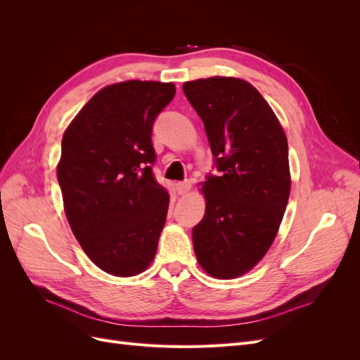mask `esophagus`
Returning a JSON list of instances; mask_svg holds the SVG:
<instances>
[{"mask_svg": "<svg viewBox=\"0 0 360 360\" xmlns=\"http://www.w3.org/2000/svg\"><path fill=\"white\" fill-rule=\"evenodd\" d=\"M191 183L189 181H179L177 184H176V191H177V193L179 195H188L189 193V191H191Z\"/></svg>", "mask_w": 360, "mask_h": 360, "instance_id": "esophagus-1", "label": "esophagus"}]
</instances>
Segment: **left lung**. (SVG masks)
I'll return each mask as SVG.
<instances>
[{"label":"left lung","mask_w":360,"mask_h":360,"mask_svg":"<svg viewBox=\"0 0 360 360\" xmlns=\"http://www.w3.org/2000/svg\"><path fill=\"white\" fill-rule=\"evenodd\" d=\"M183 91L222 172L201 183L205 213L192 230L193 250L210 276L234 279L263 259L284 217L291 191L287 135L245 79L212 76L184 82Z\"/></svg>","instance_id":"left-lung-1"}]
</instances>
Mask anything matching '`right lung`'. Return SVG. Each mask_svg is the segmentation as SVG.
<instances>
[{
	"instance_id": "obj_1",
	"label": "right lung",
	"mask_w": 360,
	"mask_h": 360,
	"mask_svg": "<svg viewBox=\"0 0 360 360\" xmlns=\"http://www.w3.org/2000/svg\"><path fill=\"white\" fill-rule=\"evenodd\" d=\"M174 94L172 82L106 85L63 135L64 213L84 252L112 276H136L155 259L169 193L151 172V129Z\"/></svg>"
}]
</instances>
